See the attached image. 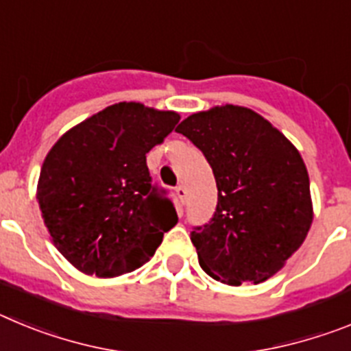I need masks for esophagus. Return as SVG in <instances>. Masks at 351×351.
Segmentation results:
<instances>
[{"mask_svg": "<svg viewBox=\"0 0 351 351\" xmlns=\"http://www.w3.org/2000/svg\"><path fill=\"white\" fill-rule=\"evenodd\" d=\"M176 195H178L179 202H181V204H184L186 198H188V191H186V188L182 184L176 186Z\"/></svg>", "mask_w": 351, "mask_h": 351, "instance_id": "1", "label": "esophagus"}]
</instances>
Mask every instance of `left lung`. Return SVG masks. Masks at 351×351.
Segmentation results:
<instances>
[{
  "mask_svg": "<svg viewBox=\"0 0 351 351\" xmlns=\"http://www.w3.org/2000/svg\"><path fill=\"white\" fill-rule=\"evenodd\" d=\"M176 132L202 151L218 186L213 218L190 235L200 267L232 287L269 280L313 221L299 151L267 119L237 105L193 114Z\"/></svg>",
  "mask_w": 351,
  "mask_h": 351,
  "instance_id": "obj_1",
  "label": "left lung"
}]
</instances>
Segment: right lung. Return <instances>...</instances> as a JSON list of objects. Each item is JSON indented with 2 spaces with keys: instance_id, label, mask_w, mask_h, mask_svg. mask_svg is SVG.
I'll list each match as a JSON object with an SVG mask.
<instances>
[{
  "instance_id": "1",
  "label": "right lung",
  "mask_w": 351,
  "mask_h": 351,
  "mask_svg": "<svg viewBox=\"0 0 351 351\" xmlns=\"http://www.w3.org/2000/svg\"><path fill=\"white\" fill-rule=\"evenodd\" d=\"M179 114L116 104L66 132L43 161L42 218L61 255L86 274L112 278L142 267L178 223L145 154Z\"/></svg>"
}]
</instances>
